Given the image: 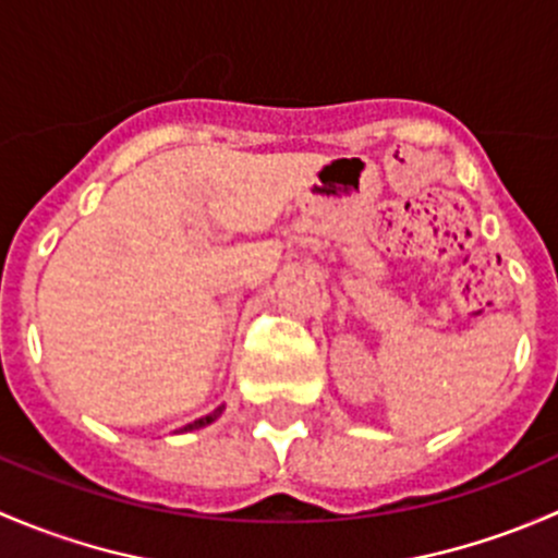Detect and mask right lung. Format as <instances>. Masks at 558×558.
Returning a JSON list of instances; mask_svg holds the SVG:
<instances>
[{
    "label": "right lung",
    "instance_id": "1",
    "mask_svg": "<svg viewBox=\"0 0 558 558\" xmlns=\"http://www.w3.org/2000/svg\"><path fill=\"white\" fill-rule=\"evenodd\" d=\"M218 415H221V408H218V410H213V413H210V415H205V418H199V421H191V424H185L183 429H180V432H191V429H199V426H207V424H213V421H216Z\"/></svg>",
    "mask_w": 558,
    "mask_h": 558
}]
</instances>
